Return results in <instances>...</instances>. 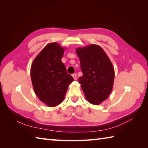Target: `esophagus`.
<instances>
[{
	"instance_id": "esophagus-1",
	"label": "esophagus",
	"mask_w": 148,
	"mask_h": 148,
	"mask_svg": "<svg viewBox=\"0 0 148 148\" xmlns=\"http://www.w3.org/2000/svg\"><path fill=\"white\" fill-rule=\"evenodd\" d=\"M72 77H73L74 79L76 80L77 79V74H73L72 75Z\"/></svg>"
}]
</instances>
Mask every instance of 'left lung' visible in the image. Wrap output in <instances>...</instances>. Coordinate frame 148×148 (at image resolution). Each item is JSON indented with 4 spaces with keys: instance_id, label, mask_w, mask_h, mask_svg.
Masks as SVG:
<instances>
[{
    "instance_id": "obj_1",
    "label": "left lung",
    "mask_w": 148,
    "mask_h": 148,
    "mask_svg": "<svg viewBox=\"0 0 148 148\" xmlns=\"http://www.w3.org/2000/svg\"><path fill=\"white\" fill-rule=\"evenodd\" d=\"M83 76L79 83L88 102L99 105L108 98L112 90L114 70L101 47L91 45L76 49Z\"/></svg>"
}]
</instances>
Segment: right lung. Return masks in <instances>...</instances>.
Here are the masks:
<instances>
[{
	"label": "right lung",
	"mask_w": 148,
	"mask_h": 148,
	"mask_svg": "<svg viewBox=\"0 0 148 148\" xmlns=\"http://www.w3.org/2000/svg\"><path fill=\"white\" fill-rule=\"evenodd\" d=\"M64 48L58 43H49L33 61L30 76L34 90L40 101L49 107L62 102L73 77L67 73L61 61Z\"/></svg>",
	"instance_id": "add662e5"
}]
</instances>
